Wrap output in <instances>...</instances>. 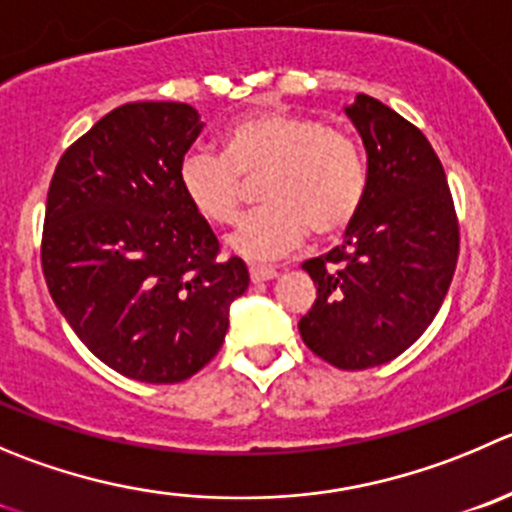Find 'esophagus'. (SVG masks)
Masks as SVG:
<instances>
[{"mask_svg":"<svg viewBox=\"0 0 512 512\" xmlns=\"http://www.w3.org/2000/svg\"><path fill=\"white\" fill-rule=\"evenodd\" d=\"M275 277H277L275 267H267V265H252L250 267L252 282H267V280H275Z\"/></svg>","mask_w":512,"mask_h":512,"instance_id":"obj_1","label":"esophagus"}]
</instances>
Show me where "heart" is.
I'll use <instances>...</instances> for the list:
<instances>
[{
    "label": "heart",
    "instance_id": "obj_1",
    "mask_svg": "<svg viewBox=\"0 0 512 512\" xmlns=\"http://www.w3.org/2000/svg\"><path fill=\"white\" fill-rule=\"evenodd\" d=\"M265 207L247 215L227 247L247 260H272L295 250L307 230L330 237L360 212L367 167L360 147L320 119L262 109L237 119L222 137V155L192 150L180 162V187L210 222H235L247 182L260 180Z\"/></svg>",
    "mask_w": 512,
    "mask_h": 512
}]
</instances>
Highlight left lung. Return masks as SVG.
Instances as JSON below:
<instances>
[{
  "mask_svg": "<svg viewBox=\"0 0 512 512\" xmlns=\"http://www.w3.org/2000/svg\"><path fill=\"white\" fill-rule=\"evenodd\" d=\"M367 152V190L342 245L302 262L317 300L302 342L340 370L403 355L438 315L460 252L445 170L428 137L380 99L345 109Z\"/></svg>",
  "mask_w": 512,
  "mask_h": 512,
  "instance_id": "1",
  "label": "left lung"
}]
</instances>
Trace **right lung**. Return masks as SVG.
I'll list each match as a JSON object with an SVG mask.
<instances>
[{"label":"right lung","mask_w":512,"mask_h":512,"mask_svg":"<svg viewBox=\"0 0 512 512\" xmlns=\"http://www.w3.org/2000/svg\"><path fill=\"white\" fill-rule=\"evenodd\" d=\"M205 124L185 102H130L67 147L47 192L42 272L54 305L104 365L170 385L220 352L250 285L180 187Z\"/></svg>","instance_id":"1"}]
</instances>
